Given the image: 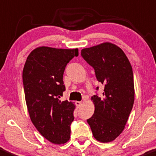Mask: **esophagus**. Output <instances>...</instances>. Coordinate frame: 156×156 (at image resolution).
Returning a JSON list of instances; mask_svg holds the SVG:
<instances>
[{"label":"esophagus","mask_w":156,"mask_h":156,"mask_svg":"<svg viewBox=\"0 0 156 156\" xmlns=\"http://www.w3.org/2000/svg\"><path fill=\"white\" fill-rule=\"evenodd\" d=\"M76 105L77 107H80V106L82 105V102L81 101H76Z\"/></svg>","instance_id":"1"}]
</instances>
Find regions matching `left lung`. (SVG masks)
<instances>
[{
	"label": "left lung",
	"instance_id": "8db88e82",
	"mask_svg": "<svg viewBox=\"0 0 156 156\" xmlns=\"http://www.w3.org/2000/svg\"><path fill=\"white\" fill-rule=\"evenodd\" d=\"M104 86L103 97H91L94 112L87 119L94 137L102 143L114 140L124 130L134 101L132 67L122 49L104 43L81 50ZM98 90V87L96 88Z\"/></svg>",
	"mask_w": 156,
	"mask_h": 156
}]
</instances>
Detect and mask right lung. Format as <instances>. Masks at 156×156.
Wrapping results in <instances>:
<instances>
[{"label":"right lung","mask_w":156,"mask_h":156,"mask_svg":"<svg viewBox=\"0 0 156 156\" xmlns=\"http://www.w3.org/2000/svg\"><path fill=\"white\" fill-rule=\"evenodd\" d=\"M78 49L41 46L29 54L22 72L25 97L30 120L46 139L65 144L70 137L75 106L61 97L65 91L63 74Z\"/></svg>","instance_id":"add662e5"}]
</instances>
